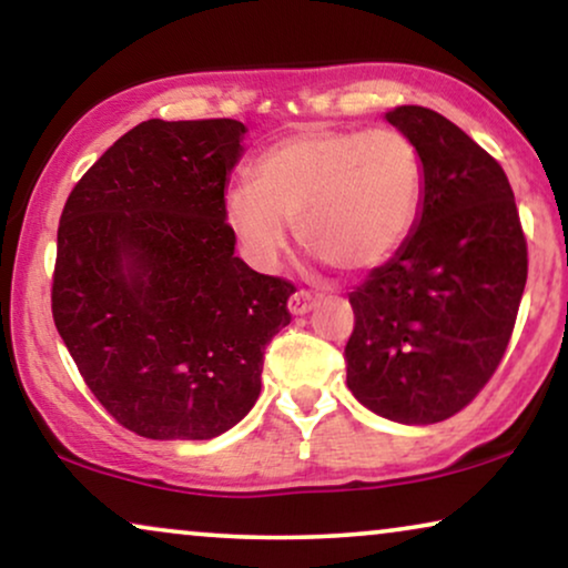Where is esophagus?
<instances>
[{"label":"esophagus","mask_w":568,"mask_h":568,"mask_svg":"<svg viewBox=\"0 0 568 568\" xmlns=\"http://www.w3.org/2000/svg\"><path fill=\"white\" fill-rule=\"evenodd\" d=\"M314 304H316V298L312 296V293L298 291V293H293L291 301H288V312H291L293 316H304V314L312 312Z\"/></svg>","instance_id":"esophagus-1"}]
</instances>
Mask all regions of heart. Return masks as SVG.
<instances>
[{
  "label": "heart",
  "mask_w": 568,
  "mask_h": 568,
  "mask_svg": "<svg viewBox=\"0 0 568 568\" xmlns=\"http://www.w3.org/2000/svg\"><path fill=\"white\" fill-rule=\"evenodd\" d=\"M423 200V158L397 130H306L256 158L223 217L254 267L275 270L288 225L343 272L379 267L410 236Z\"/></svg>",
  "instance_id": "1"
}]
</instances>
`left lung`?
<instances>
[{
  "label": "left lung",
  "mask_w": 568,
  "mask_h": 568,
  "mask_svg": "<svg viewBox=\"0 0 568 568\" xmlns=\"http://www.w3.org/2000/svg\"><path fill=\"white\" fill-rule=\"evenodd\" d=\"M423 158L410 236L351 293L347 389L405 426L463 410L494 376L527 283V241L501 165L423 105L384 113Z\"/></svg>",
  "instance_id": "1"
}]
</instances>
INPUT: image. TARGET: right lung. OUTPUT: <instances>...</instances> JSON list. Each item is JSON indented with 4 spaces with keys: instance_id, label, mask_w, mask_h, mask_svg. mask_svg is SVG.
Instances as JSON below:
<instances>
[{
    "instance_id": "obj_1",
    "label": "right lung",
    "mask_w": 568,
    "mask_h": 568,
    "mask_svg": "<svg viewBox=\"0 0 568 568\" xmlns=\"http://www.w3.org/2000/svg\"><path fill=\"white\" fill-rule=\"evenodd\" d=\"M246 126L150 119L78 181L57 233L51 312L98 403L158 442L236 426L296 291L236 256L223 196Z\"/></svg>"
}]
</instances>
